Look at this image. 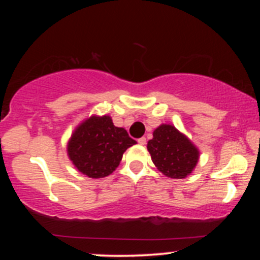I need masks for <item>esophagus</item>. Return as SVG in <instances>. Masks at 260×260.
Wrapping results in <instances>:
<instances>
[{"label":"esophagus","mask_w":260,"mask_h":260,"mask_svg":"<svg viewBox=\"0 0 260 260\" xmlns=\"http://www.w3.org/2000/svg\"><path fill=\"white\" fill-rule=\"evenodd\" d=\"M138 143L140 145H145V144H147V139H145L144 137H142V138L138 139Z\"/></svg>","instance_id":"esophagus-1"}]
</instances>
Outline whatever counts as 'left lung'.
<instances>
[{
	"label": "left lung",
	"mask_w": 260,
	"mask_h": 260,
	"mask_svg": "<svg viewBox=\"0 0 260 260\" xmlns=\"http://www.w3.org/2000/svg\"><path fill=\"white\" fill-rule=\"evenodd\" d=\"M147 148L154 165L170 178L187 177L192 174L199 159L196 145L171 124L157 127Z\"/></svg>",
	"instance_id": "8db88e82"
}]
</instances>
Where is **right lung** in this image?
Wrapping results in <instances>:
<instances>
[{
  "mask_svg": "<svg viewBox=\"0 0 260 260\" xmlns=\"http://www.w3.org/2000/svg\"><path fill=\"white\" fill-rule=\"evenodd\" d=\"M136 143L124 128L113 124L110 116H91L74 129L67 153L79 172L103 178L115 171L124 151Z\"/></svg>",
  "mask_w": 260,
  "mask_h": 260,
  "instance_id": "obj_1",
  "label": "right lung"
}]
</instances>
